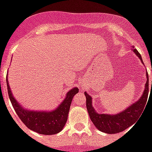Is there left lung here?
<instances>
[{"label": "left lung", "mask_w": 152, "mask_h": 152, "mask_svg": "<svg viewBox=\"0 0 152 152\" xmlns=\"http://www.w3.org/2000/svg\"><path fill=\"white\" fill-rule=\"evenodd\" d=\"M134 48V47H133ZM135 54L137 55L142 63H143L142 56L136 49H133ZM152 88V80H151ZM149 91V84H148V74L147 72V82L145 85L143 94L137 102L132 103L129 107L123 110L115 115L111 114H99L96 112L92 105V98L86 92L85 95L86 98V107L89 112V117L99 130L104 132L106 134H117L120 132L125 130L126 129L130 127L137 121L138 117L142 114L144 109L146 108L147 97Z\"/></svg>", "instance_id": "left-lung-1"}]
</instances>
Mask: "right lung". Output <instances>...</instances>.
<instances>
[{
    "instance_id": "1",
    "label": "right lung",
    "mask_w": 152,
    "mask_h": 152,
    "mask_svg": "<svg viewBox=\"0 0 152 152\" xmlns=\"http://www.w3.org/2000/svg\"><path fill=\"white\" fill-rule=\"evenodd\" d=\"M9 98L10 99L13 107L23 121V123L31 130L40 134L52 135L62 131L66 124L70 107L73 97L79 92V89L75 87L66 93V98L55 110L53 111H30L23 107L15 99L9 86V81L6 78Z\"/></svg>"
}]
</instances>
